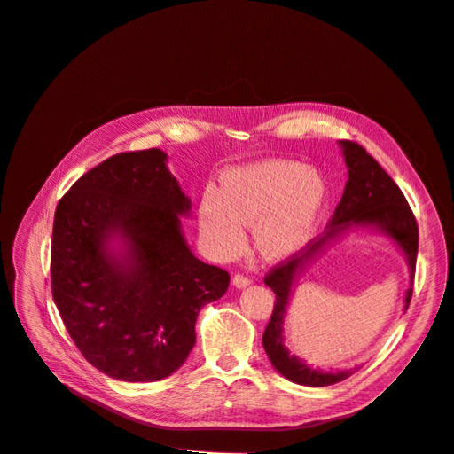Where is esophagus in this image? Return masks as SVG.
Segmentation results:
<instances>
[{
	"label": "esophagus",
	"mask_w": 454,
	"mask_h": 454,
	"mask_svg": "<svg viewBox=\"0 0 454 454\" xmlns=\"http://www.w3.org/2000/svg\"><path fill=\"white\" fill-rule=\"evenodd\" d=\"M252 283V279L248 278V276H245V274H241V272H237L235 276H233V285L235 287H247V285H250Z\"/></svg>",
	"instance_id": "1"
}]
</instances>
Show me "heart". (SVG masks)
I'll return each instance as SVG.
<instances>
[{
	"label": "heart",
	"instance_id": "obj_1",
	"mask_svg": "<svg viewBox=\"0 0 454 454\" xmlns=\"http://www.w3.org/2000/svg\"><path fill=\"white\" fill-rule=\"evenodd\" d=\"M325 182L296 161L267 160L231 171L221 189L206 191L199 219L215 252L239 254L243 226L254 224L259 250L279 259L300 250L313 235L325 206Z\"/></svg>",
	"mask_w": 454,
	"mask_h": 454
}]
</instances>
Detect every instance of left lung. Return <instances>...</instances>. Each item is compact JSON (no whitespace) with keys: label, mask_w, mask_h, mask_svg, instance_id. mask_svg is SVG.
Listing matches in <instances>:
<instances>
[{"label":"left lung","mask_w":454,"mask_h":454,"mask_svg":"<svg viewBox=\"0 0 454 454\" xmlns=\"http://www.w3.org/2000/svg\"><path fill=\"white\" fill-rule=\"evenodd\" d=\"M340 145L344 149V158L348 165V182L344 195L335 207V213L325 224V231L317 235L315 239L309 241L298 252L289 257L281 259L265 276V283L274 291L276 301L272 309V317L263 333V346L269 355L272 366L283 375L298 385L305 387H327L340 383L348 379L355 370L346 372H318L303 364L296 356L289 355L287 348L283 346L281 325L285 307L291 294V285L296 272L311 259L318 248L329 239L335 237L340 230L351 224H373L383 228L392 239L401 247L409 259L412 283L404 298V309H409L414 289V272H416V257H418V223L414 213L404 199L403 191L397 184L388 176V173L380 167L373 156L366 153L363 145L351 139H342Z\"/></svg>","instance_id":"8db88e82"}]
</instances>
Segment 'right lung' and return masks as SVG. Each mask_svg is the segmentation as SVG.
<instances>
[{
	"label": "right lung",
	"instance_id": "1",
	"mask_svg": "<svg viewBox=\"0 0 454 454\" xmlns=\"http://www.w3.org/2000/svg\"><path fill=\"white\" fill-rule=\"evenodd\" d=\"M160 149L119 153L84 173L59 200L51 241V293L84 359L129 383L160 380L193 349L200 309L230 283L185 245L178 215L189 199ZM121 232L129 257L106 239Z\"/></svg>",
	"mask_w": 454,
	"mask_h": 454
}]
</instances>
